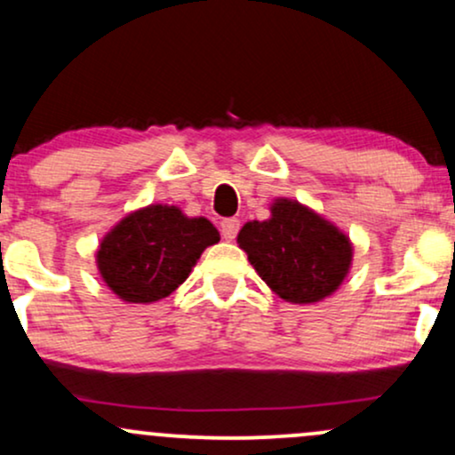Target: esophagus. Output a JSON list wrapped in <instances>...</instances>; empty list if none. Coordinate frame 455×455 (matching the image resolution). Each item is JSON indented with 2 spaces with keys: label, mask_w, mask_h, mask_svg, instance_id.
I'll return each mask as SVG.
<instances>
[{
  "label": "esophagus",
  "mask_w": 455,
  "mask_h": 455,
  "mask_svg": "<svg viewBox=\"0 0 455 455\" xmlns=\"http://www.w3.org/2000/svg\"><path fill=\"white\" fill-rule=\"evenodd\" d=\"M220 231H222V237L227 239V242H233V239L237 237V231H239L237 218H227V220H222Z\"/></svg>",
  "instance_id": "obj_1"
}]
</instances>
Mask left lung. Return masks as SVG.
Wrapping results in <instances>:
<instances>
[{"instance_id":"left-lung-1","label":"left lung","mask_w":455,"mask_h":455,"mask_svg":"<svg viewBox=\"0 0 455 455\" xmlns=\"http://www.w3.org/2000/svg\"><path fill=\"white\" fill-rule=\"evenodd\" d=\"M237 243L260 280L289 304H316L333 295L353 265L348 235L284 196L271 203L267 220L245 222Z\"/></svg>"}]
</instances>
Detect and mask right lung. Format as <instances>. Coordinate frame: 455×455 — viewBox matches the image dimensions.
Returning <instances> with one entry per match:
<instances>
[{
  "mask_svg": "<svg viewBox=\"0 0 455 455\" xmlns=\"http://www.w3.org/2000/svg\"><path fill=\"white\" fill-rule=\"evenodd\" d=\"M218 242L220 233L207 218L154 203L126 213L104 235L96 265L119 299L154 304L186 282L203 250Z\"/></svg>",
  "mask_w": 455,
  "mask_h": 455,
  "instance_id": "1",
  "label": "right lung"
}]
</instances>
